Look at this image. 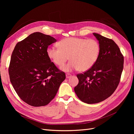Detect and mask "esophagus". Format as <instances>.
I'll use <instances>...</instances> for the list:
<instances>
[{
    "instance_id": "1",
    "label": "esophagus",
    "mask_w": 134,
    "mask_h": 134,
    "mask_svg": "<svg viewBox=\"0 0 134 134\" xmlns=\"http://www.w3.org/2000/svg\"><path fill=\"white\" fill-rule=\"evenodd\" d=\"M71 76H72V75H71V74L67 73V74H66V78H67V79L69 78H71Z\"/></svg>"
}]
</instances>
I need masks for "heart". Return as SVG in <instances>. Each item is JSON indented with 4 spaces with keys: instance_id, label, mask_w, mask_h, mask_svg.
I'll return each instance as SVG.
<instances>
[{
    "instance_id": "heart-1",
    "label": "heart",
    "mask_w": 134,
    "mask_h": 134,
    "mask_svg": "<svg viewBox=\"0 0 134 134\" xmlns=\"http://www.w3.org/2000/svg\"><path fill=\"white\" fill-rule=\"evenodd\" d=\"M59 48L49 46L47 54L56 65L62 66L69 59L67 64L61 69L65 72L78 69L85 72L92 68L97 62L100 54V47L94 39L80 37H68L61 40Z\"/></svg>"
}]
</instances>
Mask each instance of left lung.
Listing matches in <instances>:
<instances>
[{"mask_svg":"<svg viewBox=\"0 0 134 134\" xmlns=\"http://www.w3.org/2000/svg\"><path fill=\"white\" fill-rule=\"evenodd\" d=\"M100 47L94 66L76 75L79 83L74 91L79 99L87 104H96L111 96L117 88L123 69L124 57L111 39L93 33Z\"/></svg>","mask_w":134,"mask_h":134,"instance_id":"obj_1","label":"left lung"}]
</instances>
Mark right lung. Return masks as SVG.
Masks as SVG:
<instances>
[{
	"label": "right lung",
	"mask_w": 134,
	"mask_h": 134,
	"mask_svg": "<svg viewBox=\"0 0 134 134\" xmlns=\"http://www.w3.org/2000/svg\"><path fill=\"white\" fill-rule=\"evenodd\" d=\"M54 37L36 32L17 43L12 53L9 73L18 96L31 106H45L54 99L65 73L47 54Z\"/></svg>",
	"instance_id": "obj_1"
}]
</instances>
